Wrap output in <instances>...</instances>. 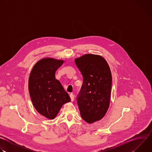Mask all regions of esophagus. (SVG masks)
<instances>
[{
	"label": "esophagus",
	"instance_id": "obj_1",
	"mask_svg": "<svg viewBox=\"0 0 152 152\" xmlns=\"http://www.w3.org/2000/svg\"><path fill=\"white\" fill-rule=\"evenodd\" d=\"M70 98H71V100H72V102H73L74 100H75V96H74V94H70Z\"/></svg>",
	"mask_w": 152,
	"mask_h": 152
}]
</instances>
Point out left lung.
Instances as JSON below:
<instances>
[{
  "mask_svg": "<svg viewBox=\"0 0 152 152\" xmlns=\"http://www.w3.org/2000/svg\"><path fill=\"white\" fill-rule=\"evenodd\" d=\"M83 76L77 97L82 118L88 123L101 120L110 106L112 75L109 65L102 56L85 54L75 59Z\"/></svg>",
  "mask_w": 152,
  "mask_h": 152,
  "instance_id": "8db88e82",
  "label": "left lung"
}]
</instances>
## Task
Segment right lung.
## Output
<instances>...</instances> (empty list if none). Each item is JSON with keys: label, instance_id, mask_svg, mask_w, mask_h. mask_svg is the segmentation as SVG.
Here are the masks:
<instances>
[{"label": "right lung", "instance_id": "obj_1", "mask_svg": "<svg viewBox=\"0 0 152 152\" xmlns=\"http://www.w3.org/2000/svg\"><path fill=\"white\" fill-rule=\"evenodd\" d=\"M64 61L52 58L39 60L29 77L28 88L35 110L46 118L53 120L62 105L70 102L68 93L55 78V72Z\"/></svg>", "mask_w": 152, "mask_h": 152}]
</instances>
